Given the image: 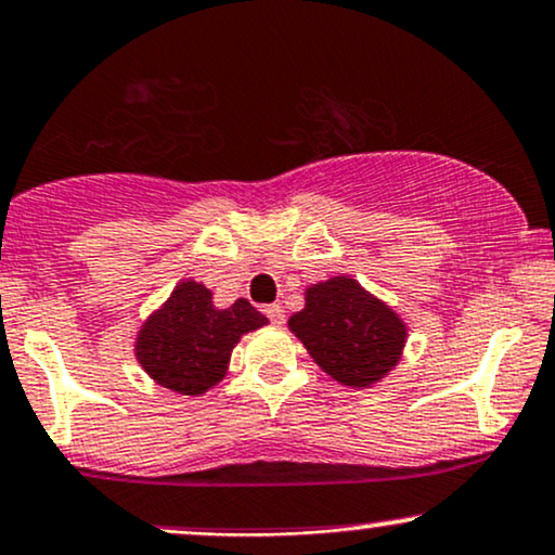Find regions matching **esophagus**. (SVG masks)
I'll list each match as a JSON object with an SVG mask.
<instances>
[{
    "instance_id": "obj_1",
    "label": "esophagus",
    "mask_w": 555,
    "mask_h": 555,
    "mask_svg": "<svg viewBox=\"0 0 555 555\" xmlns=\"http://www.w3.org/2000/svg\"><path fill=\"white\" fill-rule=\"evenodd\" d=\"M263 312H266V318L271 320V323H284V307L282 305H266L263 307Z\"/></svg>"
}]
</instances>
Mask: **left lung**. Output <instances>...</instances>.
<instances>
[{
	"mask_svg": "<svg viewBox=\"0 0 555 555\" xmlns=\"http://www.w3.org/2000/svg\"><path fill=\"white\" fill-rule=\"evenodd\" d=\"M289 328L333 379L351 387L387 375L405 344L396 312L346 276L310 286L305 310L289 318Z\"/></svg>",
	"mask_w": 555,
	"mask_h": 555,
	"instance_id": "left-lung-1",
	"label": "left lung"
}]
</instances>
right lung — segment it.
<instances>
[{"instance_id": "right-lung-1", "label": "right lung", "mask_w": 555, "mask_h": 555, "mask_svg": "<svg viewBox=\"0 0 555 555\" xmlns=\"http://www.w3.org/2000/svg\"><path fill=\"white\" fill-rule=\"evenodd\" d=\"M260 325H266V318L248 299L217 310L204 284L183 282L139 331L137 357L157 385L198 396L224 377L240 336Z\"/></svg>"}]
</instances>
